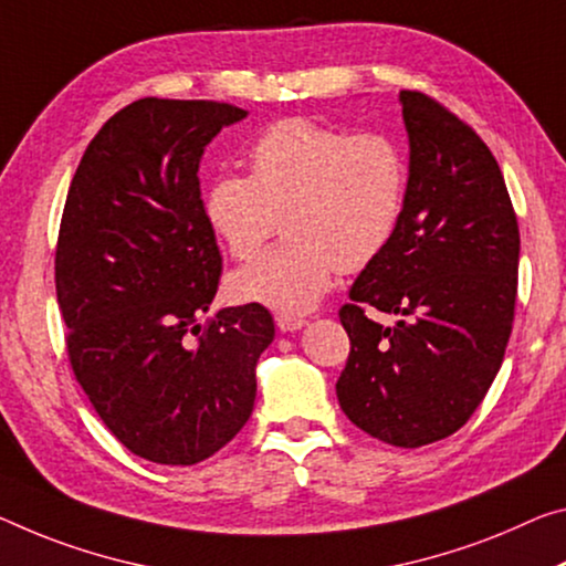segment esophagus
Returning <instances> with one entry per match:
<instances>
[{
  "label": "esophagus",
  "instance_id": "1",
  "mask_svg": "<svg viewBox=\"0 0 566 566\" xmlns=\"http://www.w3.org/2000/svg\"><path fill=\"white\" fill-rule=\"evenodd\" d=\"M304 325H307V319L300 317V315H276V327H280L282 332H297L302 329Z\"/></svg>",
  "mask_w": 566,
  "mask_h": 566
}]
</instances>
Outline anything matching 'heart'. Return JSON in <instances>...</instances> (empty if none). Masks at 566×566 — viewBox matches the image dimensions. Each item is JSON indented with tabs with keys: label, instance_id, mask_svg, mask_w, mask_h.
I'll return each mask as SVG.
<instances>
[{
	"label": "heart",
	"instance_id": "heart-1",
	"mask_svg": "<svg viewBox=\"0 0 566 566\" xmlns=\"http://www.w3.org/2000/svg\"><path fill=\"white\" fill-rule=\"evenodd\" d=\"M249 176L203 191V221L234 259H251L284 219L290 241L229 276V297L294 315L325 297L337 269L357 272L396 237L408 158L388 133L307 118L272 123L249 148Z\"/></svg>",
	"mask_w": 566,
	"mask_h": 566
}]
</instances>
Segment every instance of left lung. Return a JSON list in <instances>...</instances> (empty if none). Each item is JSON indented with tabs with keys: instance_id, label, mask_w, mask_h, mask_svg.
<instances>
[{
	"instance_id": "left-lung-1",
	"label": "left lung",
	"mask_w": 566,
	"mask_h": 566,
	"mask_svg": "<svg viewBox=\"0 0 566 566\" xmlns=\"http://www.w3.org/2000/svg\"><path fill=\"white\" fill-rule=\"evenodd\" d=\"M406 209L357 276L339 322L349 355L337 400L357 428L400 448L453 436L486 398L514 325L518 223L496 158L469 123L402 90ZM400 314L392 328L364 315Z\"/></svg>"
}]
</instances>
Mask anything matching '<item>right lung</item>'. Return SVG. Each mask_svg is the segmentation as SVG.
<instances>
[{
	"label": "right lung",
	"instance_id": "right-lung-1",
	"mask_svg": "<svg viewBox=\"0 0 566 566\" xmlns=\"http://www.w3.org/2000/svg\"><path fill=\"white\" fill-rule=\"evenodd\" d=\"M241 118L217 101L125 105L90 140L62 211L55 286L75 380L107 430L154 463L193 465L244 428L274 339L262 304L199 325L221 280L199 164Z\"/></svg>",
	"mask_w": 566,
	"mask_h": 566
}]
</instances>
